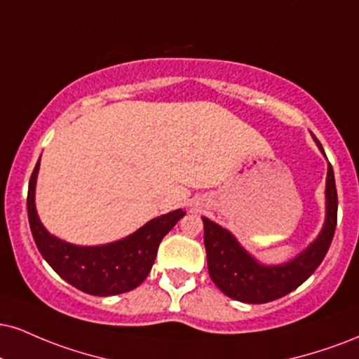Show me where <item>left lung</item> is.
<instances>
[{"label":"left lung","mask_w":359,"mask_h":359,"mask_svg":"<svg viewBox=\"0 0 359 359\" xmlns=\"http://www.w3.org/2000/svg\"><path fill=\"white\" fill-rule=\"evenodd\" d=\"M323 152V147L314 138ZM204 221V245L209 274L224 294L241 303L264 304L289 294L309 278L325 259L338 222V192L330 163L326 177V222L321 234L299 256L280 266H262L241 248L231 232Z\"/></svg>","instance_id":"obj_1"}]
</instances>
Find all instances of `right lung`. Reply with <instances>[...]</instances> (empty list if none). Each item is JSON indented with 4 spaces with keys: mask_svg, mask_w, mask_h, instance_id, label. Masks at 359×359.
Masks as SVG:
<instances>
[{
    "mask_svg": "<svg viewBox=\"0 0 359 359\" xmlns=\"http://www.w3.org/2000/svg\"><path fill=\"white\" fill-rule=\"evenodd\" d=\"M40 161L28 184V221L38 250L60 278L86 294L114 296L132 291L152 269L158 244L185 212L182 209L152 219L118 243L80 248L48 234L34 209V184Z\"/></svg>",
    "mask_w": 359,
    "mask_h": 359,
    "instance_id": "add662e5",
    "label": "right lung"
}]
</instances>
